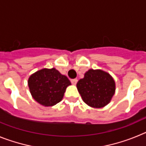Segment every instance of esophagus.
Wrapping results in <instances>:
<instances>
[{"mask_svg": "<svg viewBox=\"0 0 146 146\" xmlns=\"http://www.w3.org/2000/svg\"><path fill=\"white\" fill-rule=\"evenodd\" d=\"M71 82H72V84L76 85L77 82V79H72L71 80Z\"/></svg>", "mask_w": 146, "mask_h": 146, "instance_id": "obj_1", "label": "esophagus"}]
</instances>
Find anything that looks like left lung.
<instances>
[{"label": "left lung", "instance_id": "1", "mask_svg": "<svg viewBox=\"0 0 146 146\" xmlns=\"http://www.w3.org/2000/svg\"><path fill=\"white\" fill-rule=\"evenodd\" d=\"M77 90L86 104L92 108L105 106L114 95L115 84L113 77L102 70L90 69L77 83Z\"/></svg>", "mask_w": 146, "mask_h": 146}]
</instances>
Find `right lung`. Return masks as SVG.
Segmentation results:
<instances>
[{
    "mask_svg": "<svg viewBox=\"0 0 146 146\" xmlns=\"http://www.w3.org/2000/svg\"><path fill=\"white\" fill-rule=\"evenodd\" d=\"M28 86L33 99L44 106H53L63 99L69 80L55 69H43L31 75Z\"/></svg>",
    "mask_w": 146,
    "mask_h": 146,
    "instance_id": "obj_1",
    "label": "right lung"
}]
</instances>
